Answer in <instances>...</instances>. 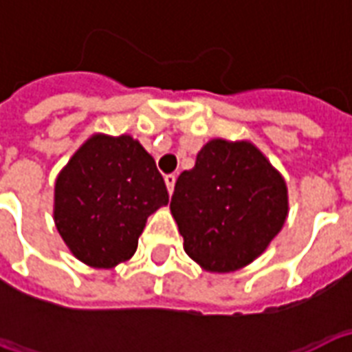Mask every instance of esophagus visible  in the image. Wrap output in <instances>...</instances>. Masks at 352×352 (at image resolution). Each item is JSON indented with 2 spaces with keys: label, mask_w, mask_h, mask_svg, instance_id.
<instances>
[{
  "label": "esophagus",
  "mask_w": 352,
  "mask_h": 352,
  "mask_svg": "<svg viewBox=\"0 0 352 352\" xmlns=\"http://www.w3.org/2000/svg\"><path fill=\"white\" fill-rule=\"evenodd\" d=\"M164 181H166V186H168V192H169V194H171V192H173V188H175L177 177L173 175V173H169V175L164 177Z\"/></svg>",
  "instance_id": "1"
}]
</instances>
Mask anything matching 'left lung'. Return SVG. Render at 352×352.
Masks as SVG:
<instances>
[{"label": "left lung", "mask_w": 352, "mask_h": 352, "mask_svg": "<svg viewBox=\"0 0 352 352\" xmlns=\"http://www.w3.org/2000/svg\"><path fill=\"white\" fill-rule=\"evenodd\" d=\"M169 207L192 260L207 272H236L283 228L287 184L254 145L213 139L179 175Z\"/></svg>", "instance_id": "obj_1"}]
</instances>
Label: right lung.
Listing matches in <instances>:
<instances>
[{
  "instance_id": "1",
  "label": "right lung",
  "mask_w": 352,
  "mask_h": 352,
  "mask_svg": "<svg viewBox=\"0 0 352 352\" xmlns=\"http://www.w3.org/2000/svg\"><path fill=\"white\" fill-rule=\"evenodd\" d=\"M169 194L156 162L130 135H94L54 186V222L69 251L92 267L133 256L146 219Z\"/></svg>"
}]
</instances>
